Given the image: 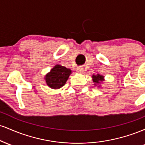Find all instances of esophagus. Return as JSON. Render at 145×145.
Here are the masks:
<instances>
[{"instance_id": "esophagus-1", "label": "esophagus", "mask_w": 145, "mask_h": 145, "mask_svg": "<svg viewBox=\"0 0 145 145\" xmlns=\"http://www.w3.org/2000/svg\"><path fill=\"white\" fill-rule=\"evenodd\" d=\"M76 71L79 73H83L84 72V68H83L82 67H81V66H79V67H78L77 68H76Z\"/></svg>"}]
</instances>
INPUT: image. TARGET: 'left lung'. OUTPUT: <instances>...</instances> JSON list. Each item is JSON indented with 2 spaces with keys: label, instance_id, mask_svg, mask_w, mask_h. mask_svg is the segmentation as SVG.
Returning a JSON list of instances; mask_svg holds the SVG:
<instances>
[{
  "label": "left lung",
  "instance_id": "obj_1",
  "mask_svg": "<svg viewBox=\"0 0 145 145\" xmlns=\"http://www.w3.org/2000/svg\"><path fill=\"white\" fill-rule=\"evenodd\" d=\"M93 82L95 83V85H97V84H100V83L102 82L103 80H104V77H103L102 76H100V75L97 74V76H93Z\"/></svg>",
  "mask_w": 145,
  "mask_h": 145
}]
</instances>
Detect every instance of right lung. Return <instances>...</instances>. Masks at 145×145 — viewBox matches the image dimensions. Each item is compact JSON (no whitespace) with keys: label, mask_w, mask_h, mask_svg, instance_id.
<instances>
[{"label":"right lung","mask_w":145,"mask_h":145,"mask_svg":"<svg viewBox=\"0 0 145 145\" xmlns=\"http://www.w3.org/2000/svg\"><path fill=\"white\" fill-rule=\"evenodd\" d=\"M71 71L64 66L56 65L46 76V83L52 89H57L65 84Z\"/></svg>","instance_id":"right-lung-1"}]
</instances>
